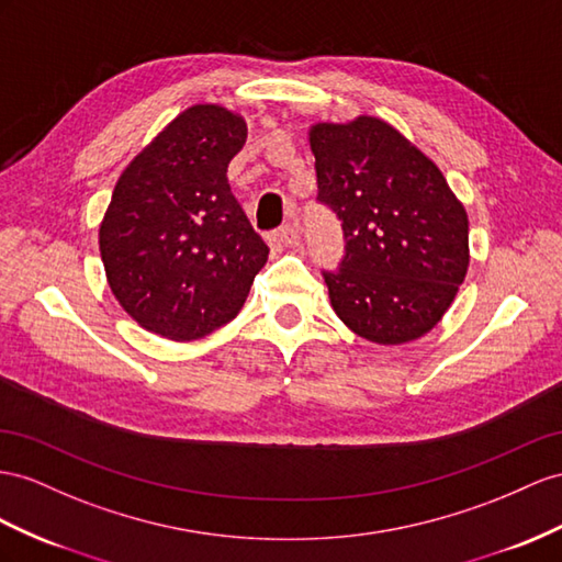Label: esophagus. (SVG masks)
<instances>
[{"instance_id": "34e87169", "label": "esophagus", "mask_w": 562, "mask_h": 562, "mask_svg": "<svg viewBox=\"0 0 562 562\" xmlns=\"http://www.w3.org/2000/svg\"><path fill=\"white\" fill-rule=\"evenodd\" d=\"M272 241H276L278 247H296L299 244L296 223H284L282 227H278L276 233H272Z\"/></svg>"}]
</instances>
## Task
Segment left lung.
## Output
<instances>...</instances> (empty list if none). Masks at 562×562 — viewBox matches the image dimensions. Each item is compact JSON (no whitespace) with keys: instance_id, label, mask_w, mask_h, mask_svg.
I'll return each mask as SVG.
<instances>
[{"instance_id":"obj_1","label":"left lung","mask_w":562,"mask_h":562,"mask_svg":"<svg viewBox=\"0 0 562 562\" xmlns=\"http://www.w3.org/2000/svg\"><path fill=\"white\" fill-rule=\"evenodd\" d=\"M318 204L341 223L344 256L323 270L333 308L358 337L418 339L468 272V215L441 170L380 119L311 127Z\"/></svg>"}]
</instances>
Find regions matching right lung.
Returning <instances> with one entry per match:
<instances>
[{"label": "right lung", "mask_w": 562, "mask_h": 562, "mask_svg": "<svg viewBox=\"0 0 562 562\" xmlns=\"http://www.w3.org/2000/svg\"><path fill=\"white\" fill-rule=\"evenodd\" d=\"M247 123L215 104L187 109L123 170L99 251L113 296L149 333L199 339L249 296L268 244L229 192Z\"/></svg>", "instance_id": "obj_1"}]
</instances>
